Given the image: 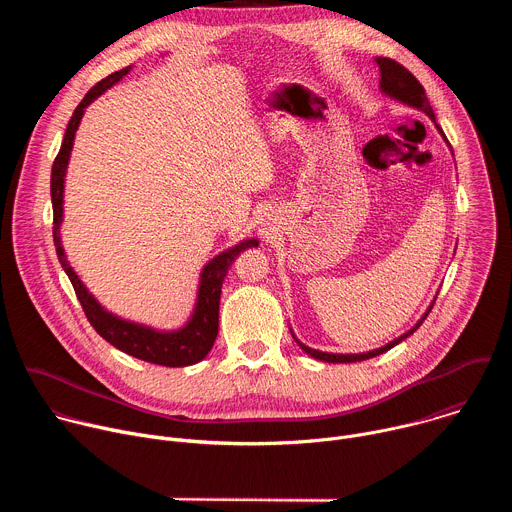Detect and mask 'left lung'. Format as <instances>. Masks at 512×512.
Listing matches in <instances>:
<instances>
[{
	"label": "left lung",
	"instance_id": "1",
	"mask_svg": "<svg viewBox=\"0 0 512 512\" xmlns=\"http://www.w3.org/2000/svg\"><path fill=\"white\" fill-rule=\"evenodd\" d=\"M375 62L379 64V70H381V91H383L385 95H389L391 99H395V101L407 105V107H413V109L423 111V113L435 123V115H433V109H431V105H429V101H427L425 89H423L421 83L411 75V72H409L403 64H399V62H395V60H391V58H381V56H379V58H375ZM435 127H437V131H440V133L444 135V131H442L440 125L435 123ZM444 139H446V135H444ZM446 141H448V139H446ZM431 308H433V304L427 308V312L423 314V318H421L411 330H407L403 336L395 338L393 342H389V344H385V346H381V348H377V350L362 352V354H332V352L314 350V348L302 344L294 334H291V336H294V340L300 344V348H302L306 354H310V356H314V358H318V360H324V362H360V360H367V358H373V356H379V354L391 350L395 344H399L401 340H405L407 336H411V334L423 324V320L427 318V314L431 312Z\"/></svg>",
	"mask_w": 512,
	"mask_h": 512
}]
</instances>
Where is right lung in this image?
<instances>
[{
  "mask_svg": "<svg viewBox=\"0 0 512 512\" xmlns=\"http://www.w3.org/2000/svg\"><path fill=\"white\" fill-rule=\"evenodd\" d=\"M131 66L121 68L107 79L99 81L79 103V107L72 113L66 133L60 145V152L54 160L52 166V176H50V196H52V212H54V227H52V237L56 245V255L66 271L72 287H75V294L83 306V312L91 326L97 330L99 336H103L109 344L119 348L121 352L135 356L139 360L152 362V364H162V367H188V364L200 362L212 348L216 334H218V304H221V287L227 277L229 267L233 265L235 257L249 249L257 247V239H247L241 241L239 245L223 251L221 255H216L212 261H208L200 273V283H198V298L194 306V314L190 316L188 324L182 326L180 330L172 332H162L154 330L143 324H135L123 318L113 316L107 312L85 287V283L79 279L66 261L64 249L60 245V225H62V202H64V176H66V166L70 160L72 152V143H75V133L79 129V123L85 115V109L101 97L109 87H113L117 81H121Z\"/></svg>",
  "mask_w": 512,
  "mask_h": 512,
  "instance_id": "obj_1",
  "label": "right lung"
}]
</instances>
